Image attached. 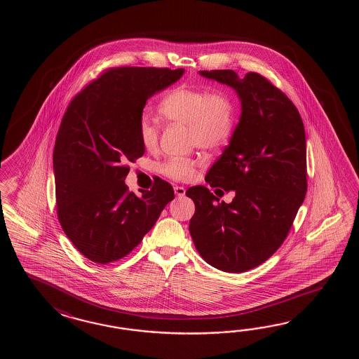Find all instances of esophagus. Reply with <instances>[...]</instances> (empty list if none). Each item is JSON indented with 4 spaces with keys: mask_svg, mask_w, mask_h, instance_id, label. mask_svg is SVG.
<instances>
[{
    "mask_svg": "<svg viewBox=\"0 0 359 359\" xmlns=\"http://www.w3.org/2000/svg\"><path fill=\"white\" fill-rule=\"evenodd\" d=\"M175 192H176L177 196H184V194H186V189L183 187V186H175Z\"/></svg>",
    "mask_w": 359,
    "mask_h": 359,
    "instance_id": "1",
    "label": "esophagus"
}]
</instances>
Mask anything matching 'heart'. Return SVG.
<instances>
[{"instance_id": "obj_1", "label": "heart", "mask_w": 359, "mask_h": 359, "mask_svg": "<svg viewBox=\"0 0 359 359\" xmlns=\"http://www.w3.org/2000/svg\"><path fill=\"white\" fill-rule=\"evenodd\" d=\"M159 113L168 123L189 127L191 146L217 150L226 145L235 130V107L226 92L194 87H177L161 100ZM138 138L147 151L159 145L161 127L149 115L138 123ZM200 161L192 158H170L159 165V173L175 181L194 176Z\"/></svg>"}]
</instances>
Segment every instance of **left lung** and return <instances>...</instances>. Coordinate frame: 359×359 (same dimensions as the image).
<instances>
[{
  "mask_svg": "<svg viewBox=\"0 0 359 359\" xmlns=\"http://www.w3.org/2000/svg\"><path fill=\"white\" fill-rule=\"evenodd\" d=\"M200 74L233 87L243 113L205 177L210 187L233 190L235 198L219 203L204 186L190 187L186 195L195 203V214L189 229L208 264L241 273L275 254L304 201V124L292 101L259 73L238 78L224 69Z\"/></svg>",
  "mask_w": 359,
  "mask_h": 359,
  "instance_id": "left-lung-1",
  "label": "left lung"
}]
</instances>
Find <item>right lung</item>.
Segmentation results:
<instances>
[{
  "instance_id": "1",
  "label": "right lung",
  "mask_w": 359,
  "mask_h": 359,
  "mask_svg": "<svg viewBox=\"0 0 359 359\" xmlns=\"http://www.w3.org/2000/svg\"><path fill=\"white\" fill-rule=\"evenodd\" d=\"M184 69H107L70 101L54 147L56 213L76 250L97 264L127 257L175 198L156 178L138 198L124 180L142 156L138 123L146 101Z\"/></svg>"
}]
</instances>
